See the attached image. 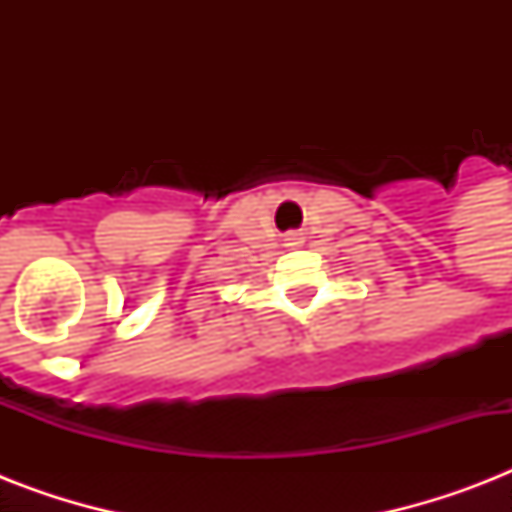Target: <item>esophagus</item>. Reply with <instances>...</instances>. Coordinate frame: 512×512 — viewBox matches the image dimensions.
Instances as JSON below:
<instances>
[{
  "label": "esophagus",
  "mask_w": 512,
  "mask_h": 512,
  "mask_svg": "<svg viewBox=\"0 0 512 512\" xmlns=\"http://www.w3.org/2000/svg\"><path fill=\"white\" fill-rule=\"evenodd\" d=\"M287 247H300V239H297V236H289Z\"/></svg>",
  "instance_id": "34e87169"
}]
</instances>
